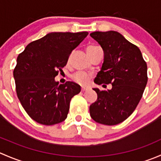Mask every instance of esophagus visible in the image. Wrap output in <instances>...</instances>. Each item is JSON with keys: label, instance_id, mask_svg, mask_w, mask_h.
<instances>
[{"label": "esophagus", "instance_id": "1", "mask_svg": "<svg viewBox=\"0 0 161 161\" xmlns=\"http://www.w3.org/2000/svg\"><path fill=\"white\" fill-rule=\"evenodd\" d=\"M88 90V88H87V87H82V92H84V91H86V90Z\"/></svg>", "mask_w": 161, "mask_h": 161}]
</instances>
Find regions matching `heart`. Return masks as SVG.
Listing matches in <instances>:
<instances>
[{
	"label": "heart",
	"instance_id": "obj_1",
	"mask_svg": "<svg viewBox=\"0 0 161 161\" xmlns=\"http://www.w3.org/2000/svg\"><path fill=\"white\" fill-rule=\"evenodd\" d=\"M100 49V47L95 45H90L86 47V51L88 55L91 54L92 53H93L95 50ZM91 78V75L90 74H87L85 72H77L72 76V79L76 83L79 84V85L86 86L88 84L89 81H90Z\"/></svg>",
	"mask_w": 161,
	"mask_h": 161
}]
</instances>
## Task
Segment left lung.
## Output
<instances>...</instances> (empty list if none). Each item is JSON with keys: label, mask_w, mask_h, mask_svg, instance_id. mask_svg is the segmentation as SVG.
Segmentation results:
<instances>
[{"label": "left lung", "mask_w": 161, "mask_h": 161, "mask_svg": "<svg viewBox=\"0 0 161 161\" xmlns=\"http://www.w3.org/2000/svg\"><path fill=\"white\" fill-rule=\"evenodd\" d=\"M90 36L104 53L94 82L112 85L108 91L93 89L97 100L90 105V116L97 123L115 125L127 119L140 101L148 80L147 63L139 47L116 31L93 32Z\"/></svg>", "instance_id": "left-lung-1"}]
</instances>
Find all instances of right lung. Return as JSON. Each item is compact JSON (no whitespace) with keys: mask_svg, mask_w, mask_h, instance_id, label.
Listing matches in <instances>:
<instances>
[{"mask_svg":"<svg viewBox=\"0 0 161 161\" xmlns=\"http://www.w3.org/2000/svg\"><path fill=\"white\" fill-rule=\"evenodd\" d=\"M87 35L88 32H50L29 43L18 56L13 71L18 98L36 122L52 125L67 118L71 98L81 87L73 82L59 85L54 78Z\"/></svg>","mask_w":161,"mask_h":161,"instance_id":"obj_1","label":"right lung"}]
</instances>
